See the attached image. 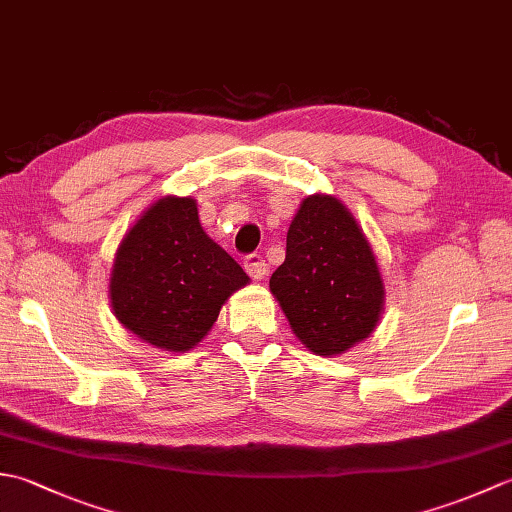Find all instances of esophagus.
I'll return each mask as SVG.
<instances>
[{
    "label": "esophagus",
    "instance_id": "obj_1",
    "mask_svg": "<svg viewBox=\"0 0 512 512\" xmlns=\"http://www.w3.org/2000/svg\"><path fill=\"white\" fill-rule=\"evenodd\" d=\"M244 268H246V273L253 277L255 281H262L268 275V264H266V259L262 255H255V253L248 255L244 259Z\"/></svg>",
    "mask_w": 512,
    "mask_h": 512
}]
</instances>
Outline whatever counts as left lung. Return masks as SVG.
Wrapping results in <instances>:
<instances>
[{
  "label": "left lung",
  "mask_w": 512,
  "mask_h": 512,
  "mask_svg": "<svg viewBox=\"0 0 512 512\" xmlns=\"http://www.w3.org/2000/svg\"><path fill=\"white\" fill-rule=\"evenodd\" d=\"M270 292L290 330L317 356H339L365 341L385 310L372 244L347 206L328 193L301 200Z\"/></svg>",
  "instance_id": "1"
}]
</instances>
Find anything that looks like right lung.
<instances>
[{
  "label": "right lung",
  "mask_w": 512,
  "mask_h": 512,
  "mask_svg": "<svg viewBox=\"0 0 512 512\" xmlns=\"http://www.w3.org/2000/svg\"><path fill=\"white\" fill-rule=\"evenodd\" d=\"M248 281L242 266L204 233L198 202L162 195L118 244L110 303L116 321L143 343L189 352Z\"/></svg>",
  "instance_id": "add662e5"
}]
</instances>
